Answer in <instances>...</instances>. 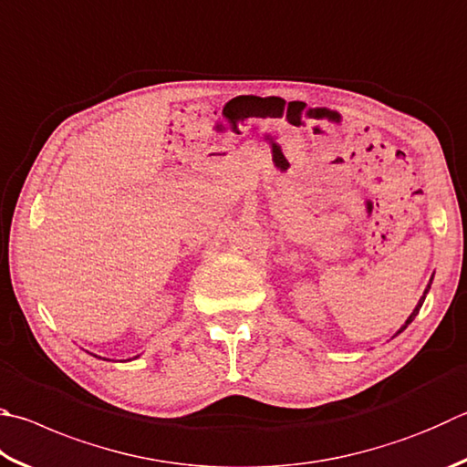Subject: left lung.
<instances>
[{"instance_id":"obj_1","label":"left lung","mask_w":467,"mask_h":467,"mask_svg":"<svg viewBox=\"0 0 467 467\" xmlns=\"http://www.w3.org/2000/svg\"><path fill=\"white\" fill-rule=\"evenodd\" d=\"M431 282H433V277H431ZM429 287H431V284L427 285V290H425V294H422V298L419 300V304H417V308H414V310H412V315H410L409 318H406V325H404V327H402L400 330H398V333H402V330H404L406 327H409V325H410V322L414 320V317H417V315H419V310H420V306H422V302H425V296H427V292H429Z\"/></svg>"}]
</instances>
